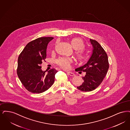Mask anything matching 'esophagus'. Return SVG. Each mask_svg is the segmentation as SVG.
I'll return each instance as SVG.
<instances>
[{"mask_svg": "<svg viewBox=\"0 0 130 130\" xmlns=\"http://www.w3.org/2000/svg\"><path fill=\"white\" fill-rule=\"evenodd\" d=\"M67 74H68V75H70L71 76H75V74H74L72 72H67Z\"/></svg>", "mask_w": 130, "mask_h": 130, "instance_id": "obj_1", "label": "esophagus"}]
</instances>
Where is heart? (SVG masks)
Segmentation results:
<instances>
[{
	"label": "heart",
	"instance_id": "1",
	"mask_svg": "<svg viewBox=\"0 0 130 130\" xmlns=\"http://www.w3.org/2000/svg\"><path fill=\"white\" fill-rule=\"evenodd\" d=\"M71 44L74 48L76 50V53L79 60H82L85 57V54L83 49L85 47L84 42L79 38H74L71 40ZM73 62L71 58L67 57H59L56 61L57 64L63 69H69L71 63Z\"/></svg>",
	"mask_w": 130,
	"mask_h": 130
}]
</instances>
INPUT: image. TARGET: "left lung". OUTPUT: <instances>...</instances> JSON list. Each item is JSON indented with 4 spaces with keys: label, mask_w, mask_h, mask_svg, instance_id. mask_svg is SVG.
I'll return each mask as SVG.
<instances>
[{
    "label": "left lung",
    "mask_w": 130,
    "mask_h": 130,
    "mask_svg": "<svg viewBox=\"0 0 130 130\" xmlns=\"http://www.w3.org/2000/svg\"><path fill=\"white\" fill-rule=\"evenodd\" d=\"M90 41L93 48L91 56L85 65L75 69L76 71L86 72L83 77V84L77 87L79 90L85 92L94 90L101 84L109 67L104 50L96 40L90 39Z\"/></svg>",
    "instance_id": "obj_1"
}]
</instances>
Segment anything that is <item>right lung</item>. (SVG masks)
<instances>
[{"mask_svg": "<svg viewBox=\"0 0 130 130\" xmlns=\"http://www.w3.org/2000/svg\"><path fill=\"white\" fill-rule=\"evenodd\" d=\"M54 38L42 37L26 45L18 58L17 74L25 88L32 93H41L48 89L55 80L57 71L53 68L47 74L41 69L45 60L46 47Z\"/></svg>", "mask_w": 130, "mask_h": 130, "instance_id": "add662e5", "label": "right lung"}]
</instances>
